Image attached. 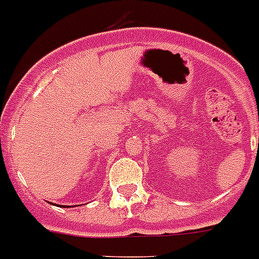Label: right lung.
Listing matches in <instances>:
<instances>
[{
	"label": "right lung",
	"instance_id": "1",
	"mask_svg": "<svg viewBox=\"0 0 259 259\" xmlns=\"http://www.w3.org/2000/svg\"><path fill=\"white\" fill-rule=\"evenodd\" d=\"M59 207H63V205H60V204H59Z\"/></svg>",
	"mask_w": 259,
	"mask_h": 259
}]
</instances>
